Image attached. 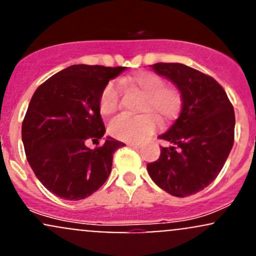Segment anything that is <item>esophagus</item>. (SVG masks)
<instances>
[{"instance_id":"esophagus-1","label":"esophagus","mask_w":256,"mask_h":256,"mask_svg":"<svg viewBox=\"0 0 256 256\" xmlns=\"http://www.w3.org/2000/svg\"><path fill=\"white\" fill-rule=\"evenodd\" d=\"M128 146L132 147V148H140V147H141V144H128Z\"/></svg>"}]
</instances>
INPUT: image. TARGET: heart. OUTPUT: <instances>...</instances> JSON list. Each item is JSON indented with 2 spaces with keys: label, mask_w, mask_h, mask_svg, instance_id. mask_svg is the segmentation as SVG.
<instances>
[{
  "label": "heart",
  "mask_w": 256,
  "mask_h": 256,
  "mask_svg": "<svg viewBox=\"0 0 256 256\" xmlns=\"http://www.w3.org/2000/svg\"><path fill=\"white\" fill-rule=\"evenodd\" d=\"M121 88L136 90L144 96L141 112L146 114L130 116L119 115L110 120L108 131L114 138L126 142H138L152 135L157 128V120L162 124L172 121L179 114L182 108V93L176 87L164 86V80L150 71H141L130 77H122L119 84L109 82L102 90L99 96V110L103 115H110L116 112L120 106ZM152 112L155 115L148 114Z\"/></svg>",
  "instance_id": "obj_1"
}]
</instances>
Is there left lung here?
<instances>
[{
	"instance_id": "obj_1",
	"label": "left lung",
	"mask_w": 256,
	"mask_h": 256,
	"mask_svg": "<svg viewBox=\"0 0 256 256\" xmlns=\"http://www.w3.org/2000/svg\"><path fill=\"white\" fill-rule=\"evenodd\" d=\"M156 74L170 80L182 93V108L160 140L156 162L147 164L153 182L176 198L205 189L224 166L234 142V109L222 86L182 64H150Z\"/></svg>"
}]
</instances>
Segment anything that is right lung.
I'll return each instance as SVG.
<instances>
[{"label": "right lung", "instance_id": "add662e5", "mask_svg": "<svg viewBox=\"0 0 256 256\" xmlns=\"http://www.w3.org/2000/svg\"><path fill=\"white\" fill-rule=\"evenodd\" d=\"M125 70L74 64L34 92L22 124V141L28 163L49 192L66 200H82L106 182L112 154L125 144L106 137L90 150L86 142L98 141L106 134L99 96Z\"/></svg>", "mask_w": 256, "mask_h": 256}]
</instances>
